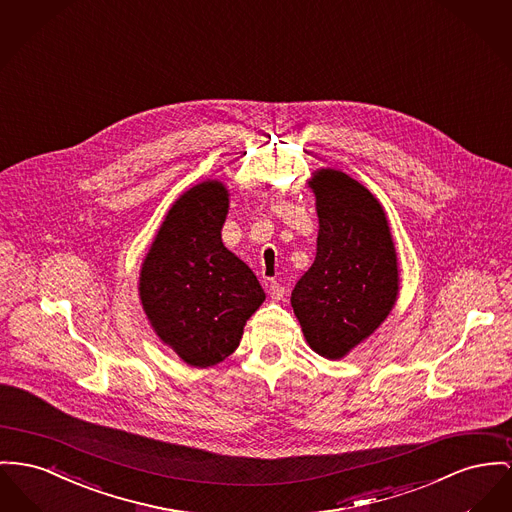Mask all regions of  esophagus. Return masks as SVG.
Segmentation results:
<instances>
[{
  "mask_svg": "<svg viewBox=\"0 0 512 512\" xmlns=\"http://www.w3.org/2000/svg\"><path fill=\"white\" fill-rule=\"evenodd\" d=\"M268 289H270L273 301H281L285 297V287L281 283H277V281H270Z\"/></svg>",
  "mask_w": 512,
  "mask_h": 512,
  "instance_id": "obj_1",
  "label": "esophagus"
}]
</instances>
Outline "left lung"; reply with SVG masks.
Here are the masks:
<instances>
[{
	"label": "left lung",
	"instance_id": "1",
	"mask_svg": "<svg viewBox=\"0 0 512 512\" xmlns=\"http://www.w3.org/2000/svg\"><path fill=\"white\" fill-rule=\"evenodd\" d=\"M318 211L314 264L291 293L308 345L341 359L369 338L398 295V262L388 221L375 196L345 172L312 180Z\"/></svg>",
	"mask_w": 512,
	"mask_h": 512
}]
</instances>
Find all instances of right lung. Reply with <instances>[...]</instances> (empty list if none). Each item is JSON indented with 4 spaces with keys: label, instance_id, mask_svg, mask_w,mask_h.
I'll use <instances>...</instances> for the list:
<instances>
[{
    "label": "right lung",
    "instance_id": "1",
    "mask_svg": "<svg viewBox=\"0 0 512 512\" xmlns=\"http://www.w3.org/2000/svg\"><path fill=\"white\" fill-rule=\"evenodd\" d=\"M227 196L215 180L180 196L139 277V297L155 332L194 367L227 359L266 299L252 270L223 246Z\"/></svg>",
    "mask_w": 512,
    "mask_h": 512
}]
</instances>
